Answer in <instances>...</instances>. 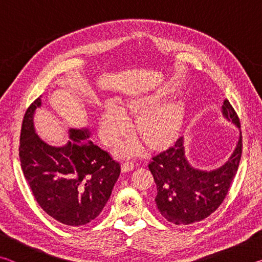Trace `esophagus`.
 Returning <instances> with one entry per match:
<instances>
[{
	"mask_svg": "<svg viewBox=\"0 0 262 262\" xmlns=\"http://www.w3.org/2000/svg\"><path fill=\"white\" fill-rule=\"evenodd\" d=\"M133 167H134V163L129 161V159H127V161L122 164V171L123 172L130 171V170H133Z\"/></svg>",
	"mask_w": 262,
	"mask_h": 262,
	"instance_id": "1",
	"label": "esophagus"
}]
</instances>
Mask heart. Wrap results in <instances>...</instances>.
Returning a JSON list of instances; mask_svg holds the SVG:
<instances>
[{"label":"heart","instance_id":"obj_1","mask_svg":"<svg viewBox=\"0 0 262 262\" xmlns=\"http://www.w3.org/2000/svg\"><path fill=\"white\" fill-rule=\"evenodd\" d=\"M158 97L145 99L130 105L133 111L152 110L158 103ZM178 125V115L173 110L165 108L150 112L141 119L140 132L142 136L151 144H159L173 135ZM132 121L127 111L115 101H107L104 106L99 122V136L103 143L111 145L121 137L129 134ZM134 148V147H133Z\"/></svg>","mask_w":262,"mask_h":262}]
</instances>
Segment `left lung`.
<instances>
[{
    "mask_svg": "<svg viewBox=\"0 0 262 262\" xmlns=\"http://www.w3.org/2000/svg\"><path fill=\"white\" fill-rule=\"evenodd\" d=\"M222 113L241 129L238 115L228 99L222 106ZM242 141L241 133L228 162L211 171L190 165L185 156L184 137H179L173 145L154 156L149 170L157 186L155 201L164 219L177 225H188L210 216L224 201L237 173Z\"/></svg>",
    "mask_w": 262,
    "mask_h": 262,
    "instance_id": "obj_1",
    "label": "left lung"
}]
</instances>
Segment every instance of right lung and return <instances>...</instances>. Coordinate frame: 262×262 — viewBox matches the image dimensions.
I'll return each mask as SVG.
<instances>
[{
  "mask_svg": "<svg viewBox=\"0 0 262 262\" xmlns=\"http://www.w3.org/2000/svg\"><path fill=\"white\" fill-rule=\"evenodd\" d=\"M35 99L26 110L19 140L20 166L38 205L60 223L79 227L95 220L112 194L120 164L89 140L88 128L68 130L70 141L53 147L37 135Z\"/></svg>",
  "mask_w": 262,
  "mask_h": 262,
  "instance_id": "obj_1",
  "label": "right lung"
}]
</instances>
